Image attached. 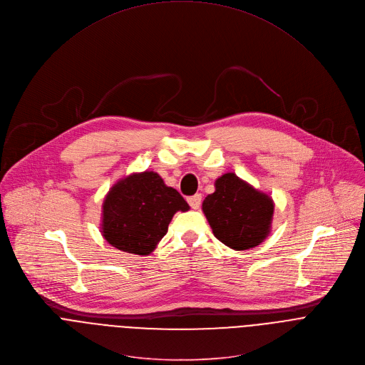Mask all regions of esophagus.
Here are the masks:
<instances>
[{
	"mask_svg": "<svg viewBox=\"0 0 365 365\" xmlns=\"http://www.w3.org/2000/svg\"><path fill=\"white\" fill-rule=\"evenodd\" d=\"M187 203L190 205L192 209H199V206H200V203H202V195H200V193H196V195L187 197Z\"/></svg>",
	"mask_w": 365,
	"mask_h": 365,
	"instance_id": "obj_1",
	"label": "esophagus"
}]
</instances>
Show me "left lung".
<instances>
[{
    "label": "left lung",
    "mask_w": 365,
    "mask_h": 365,
    "mask_svg": "<svg viewBox=\"0 0 365 365\" xmlns=\"http://www.w3.org/2000/svg\"><path fill=\"white\" fill-rule=\"evenodd\" d=\"M202 210L222 244L245 251L269 235L274 200L235 173H225L216 179L215 192L205 197Z\"/></svg>",
    "instance_id": "left-lung-1"
}]
</instances>
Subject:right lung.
I'll use <instances>...</instances> for the list:
<instances>
[{
  "mask_svg": "<svg viewBox=\"0 0 365 365\" xmlns=\"http://www.w3.org/2000/svg\"><path fill=\"white\" fill-rule=\"evenodd\" d=\"M187 202L155 172L133 173L118 180L103 202L101 233L118 251L149 255L166 235L178 210Z\"/></svg>",
  "mask_w": 365,
  "mask_h": 365,
  "instance_id": "obj_1",
  "label": "right lung"
}]
</instances>
